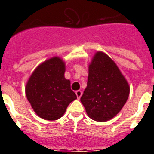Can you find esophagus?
I'll return each mask as SVG.
<instances>
[{
	"mask_svg": "<svg viewBox=\"0 0 154 154\" xmlns=\"http://www.w3.org/2000/svg\"><path fill=\"white\" fill-rule=\"evenodd\" d=\"M75 94H76V96H77V98L79 99L80 97L82 96V91H80V90H77L75 92Z\"/></svg>",
	"mask_w": 154,
	"mask_h": 154,
	"instance_id": "34e87169",
	"label": "esophagus"
}]
</instances>
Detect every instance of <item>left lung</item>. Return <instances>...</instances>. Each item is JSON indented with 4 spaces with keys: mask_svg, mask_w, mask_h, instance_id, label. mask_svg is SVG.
Returning <instances> with one entry per match:
<instances>
[{
    "mask_svg": "<svg viewBox=\"0 0 154 154\" xmlns=\"http://www.w3.org/2000/svg\"><path fill=\"white\" fill-rule=\"evenodd\" d=\"M130 95V85L112 58L97 51L89 65L87 86L81 103L89 118L106 122L117 115Z\"/></svg>",
    "mask_w": 154,
    "mask_h": 154,
    "instance_id": "obj_1",
    "label": "left lung"
}]
</instances>
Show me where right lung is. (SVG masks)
I'll return each instance as SVG.
<instances>
[{"label":"right lung","instance_id":"1","mask_svg":"<svg viewBox=\"0 0 154 154\" xmlns=\"http://www.w3.org/2000/svg\"><path fill=\"white\" fill-rule=\"evenodd\" d=\"M62 58H48L34 70L25 86V94L35 113L45 120H56L65 114L71 102L77 99L65 78Z\"/></svg>","mask_w":154,"mask_h":154}]
</instances>
